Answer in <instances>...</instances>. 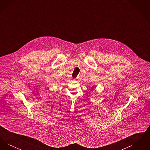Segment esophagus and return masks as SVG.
Returning a JSON list of instances; mask_svg holds the SVG:
<instances>
[{"instance_id":"esophagus-1","label":"esophagus","mask_w":150,"mask_h":150,"mask_svg":"<svg viewBox=\"0 0 150 150\" xmlns=\"http://www.w3.org/2000/svg\"><path fill=\"white\" fill-rule=\"evenodd\" d=\"M79 76H77V78H76V80H79Z\"/></svg>"}]
</instances>
